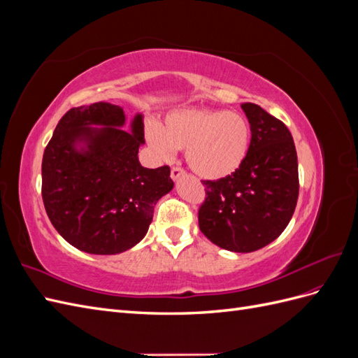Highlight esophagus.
<instances>
[{"label":"esophagus","mask_w":358,"mask_h":358,"mask_svg":"<svg viewBox=\"0 0 358 358\" xmlns=\"http://www.w3.org/2000/svg\"><path fill=\"white\" fill-rule=\"evenodd\" d=\"M170 175H171V179H173V180H178L180 176L185 175V170H183V169L179 167V166H175V167H171Z\"/></svg>","instance_id":"1"}]
</instances>
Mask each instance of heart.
I'll return each instance as SVG.
<instances>
[{
    "label": "heart",
    "instance_id": "1",
    "mask_svg": "<svg viewBox=\"0 0 358 358\" xmlns=\"http://www.w3.org/2000/svg\"><path fill=\"white\" fill-rule=\"evenodd\" d=\"M146 138L155 152L171 159L175 149H187L189 167L206 179L231 175L245 159L251 127L237 112L222 109H179L164 125H149Z\"/></svg>",
    "mask_w": 358,
    "mask_h": 358
}]
</instances>
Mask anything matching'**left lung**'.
Listing matches in <instances>:
<instances>
[{
    "label": "left lung",
    "mask_w": 358,
    "mask_h": 358,
    "mask_svg": "<svg viewBox=\"0 0 358 358\" xmlns=\"http://www.w3.org/2000/svg\"><path fill=\"white\" fill-rule=\"evenodd\" d=\"M242 109L251 125V145L231 175L201 180L206 191L199 227L227 251L252 252L285 230L299 199V166L287 125L254 103Z\"/></svg>",
    "instance_id": "obj_1"
}]
</instances>
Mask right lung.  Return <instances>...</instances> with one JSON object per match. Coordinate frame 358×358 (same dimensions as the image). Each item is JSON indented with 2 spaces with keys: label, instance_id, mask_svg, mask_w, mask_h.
I'll use <instances>...</instances> for the list:
<instances>
[{
  "label": "right lung",
  "instance_id": "obj_1",
  "mask_svg": "<svg viewBox=\"0 0 358 358\" xmlns=\"http://www.w3.org/2000/svg\"><path fill=\"white\" fill-rule=\"evenodd\" d=\"M124 110L110 103L70 109L48 143L41 162V197L52 225L74 248L96 255L124 252L143 239L157 201L173 185L170 167L138 162L143 117L131 133ZM101 124L104 129H91ZM85 141L78 151L75 143Z\"/></svg>",
  "mask_w": 358,
  "mask_h": 358
}]
</instances>
